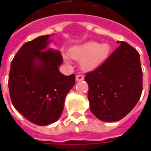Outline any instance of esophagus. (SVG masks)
Masks as SVG:
<instances>
[{"mask_svg":"<svg viewBox=\"0 0 151 151\" xmlns=\"http://www.w3.org/2000/svg\"><path fill=\"white\" fill-rule=\"evenodd\" d=\"M85 79V77L82 74H78L76 76V81H83Z\"/></svg>","mask_w":151,"mask_h":151,"instance_id":"obj_1","label":"esophagus"}]
</instances>
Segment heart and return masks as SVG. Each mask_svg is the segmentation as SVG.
Wrapping results in <instances>:
<instances>
[{
    "mask_svg": "<svg viewBox=\"0 0 151 151\" xmlns=\"http://www.w3.org/2000/svg\"><path fill=\"white\" fill-rule=\"evenodd\" d=\"M110 46L106 43L99 44L97 41H88L69 49V55L73 59L80 60L84 70H93L103 63L109 56ZM65 59L67 56L64 55Z\"/></svg>",
    "mask_w": 151,
    "mask_h": 151,
    "instance_id": "b5f03b06",
    "label": "heart"
}]
</instances>
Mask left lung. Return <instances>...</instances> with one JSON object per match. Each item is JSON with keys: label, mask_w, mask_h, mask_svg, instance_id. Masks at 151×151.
Returning a JSON list of instances; mask_svg holds the SVG:
<instances>
[{"label": "left lung", "mask_w": 151, "mask_h": 151, "mask_svg": "<svg viewBox=\"0 0 151 151\" xmlns=\"http://www.w3.org/2000/svg\"><path fill=\"white\" fill-rule=\"evenodd\" d=\"M95 70L86 73L90 110L103 122H117L139 100L143 71L139 54L124 41Z\"/></svg>", "instance_id": "1"}]
</instances>
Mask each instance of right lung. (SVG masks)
Instances as JSON below:
<instances>
[{"mask_svg":"<svg viewBox=\"0 0 151 151\" xmlns=\"http://www.w3.org/2000/svg\"><path fill=\"white\" fill-rule=\"evenodd\" d=\"M49 35L28 41L11 63L8 88L14 107L37 125H48L61 115L66 94L75 83V75L59 70L63 56L47 48Z\"/></svg>","mask_w":151,"mask_h":151,"instance_id":"obj_1","label":"right lung"}]
</instances>
